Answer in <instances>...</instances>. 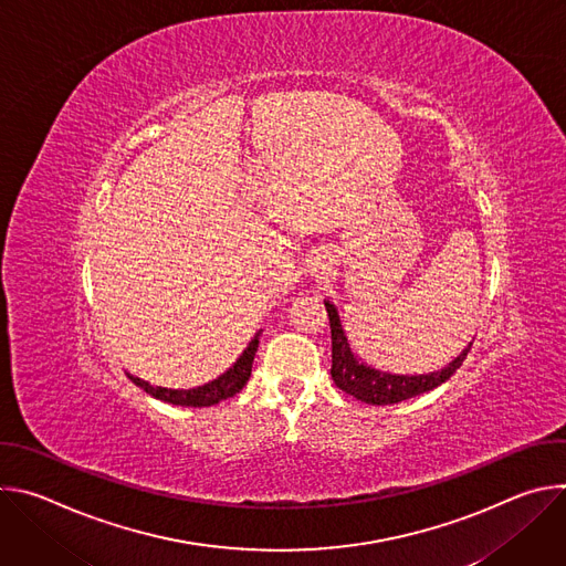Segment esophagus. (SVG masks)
Masks as SVG:
<instances>
[{
  "mask_svg": "<svg viewBox=\"0 0 566 566\" xmlns=\"http://www.w3.org/2000/svg\"><path fill=\"white\" fill-rule=\"evenodd\" d=\"M306 269H308V273H311L313 277H319V280H325V277H332V275H334V262H332V258H327V255H315V258H311L308 264H306Z\"/></svg>",
  "mask_w": 566,
  "mask_h": 566,
  "instance_id": "34e87169",
  "label": "esophagus"
}]
</instances>
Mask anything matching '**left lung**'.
<instances>
[{
	"label": "left lung",
	"mask_w": 566,
	"mask_h": 566,
	"mask_svg": "<svg viewBox=\"0 0 566 566\" xmlns=\"http://www.w3.org/2000/svg\"><path fill=\"white\" fill-rule=\"evenodd\" d=\"M329 325H332V378L334 382L347 391L349 396L369 402V406H391V402L408 400L412 396L426 394L441 382H446L465 360L472 343L443 369L419 374V376H406V374H389L369 367L358 356H354L349 340L345 336V329L340 325V315L334 302L325 300Z\"/></svg>",
	"instance_id": "1"
}]
</instances>
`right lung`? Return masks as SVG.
I'll return each instance as SVG.
<instances>
[{"instance_id":"add662e5","label":"right lung","mask_w":566,"mask_h":566,"mask_svg":"<svg viewBox=\"0 0 566 566\" xmlns=\"http://www.w3.org/2000/svg\"><path fill=\"white\" fill-rule=\"evenodd\" d=\"M260 334L262 332L255 334V338L249 343L244 354L237 358V363L228 371H223L219 378H214L206 385L192 387V389L154 387L147 380L138 378V376H132V374H127V376L134 385H138L140 389H145L149 396H154L158 400H166V402H172V406H181V408H210V406H217L219 400H226V398L234 396L237 391L244 389V385L251 378L255 352H258V345H260Z\"/></svg>"}]
</instances>
